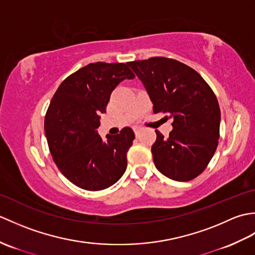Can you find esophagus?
Returning <instances> with one entry per match:
<instances>
[{
    "label": "esophagus",
    "instance_id": "esophagus-1",
    "mask_svg": "<svg viewBox=\"0 0 255 255\" xmlns=\"http://www.w3.org/2000/svg\"><path fill=\"white\" fill-rule=\"evenodd\" d=\"M140 130H141V128H140V127H137V126L133 127V132H134V134H136V136H138Z\"/></svg>",
    "mask_w": 255,
    "mask_h": 255
}]
</instances>
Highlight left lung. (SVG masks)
I'll return each instance as SVG.
<instances>
[{"label":"left lung","mask_w":255,"mask_h":255,"mask_svg":"<svg viewBox=\"0 0 255 255\" xmlns=\"http://www.w3.org/2000/svg\"><path fill=\"white\" fill-rule=\"evenodd\" d=\"M127 64L143 83L153 113L173 119L167 138L155 130L151 148L155 167L177 182L197 177L218 145L220 108L213 90L197 71L174 59L153 57Z\"/></svg>","instance_id":"1"}]
</instances>
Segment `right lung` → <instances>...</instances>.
<instances>
[{
	"mask_svg": "<svg viewBox=\"0 0 255 255\" xmlns=\"http://www.w3.org/2000/svg\"><path fill=\"white\" fill-rule=\"evenodd\" d=\"M134 74L127 63L95 62L81 68L59 85L45 117L48 147L59 171L86 191L115 184L126 171L134 133L123 128L103 141L96 129L112 92Z\"/></svg>",
	"mask_w": 255,
	"mask_h": 255,
	"instance_id": "right-lung-1",
	"label": "right lung"
}]
</instances>
